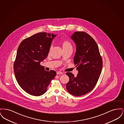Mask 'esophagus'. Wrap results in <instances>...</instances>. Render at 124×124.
Listing matches in <instances>:
<instances>
[{
	"label": "esophagus",
	"mask_w": 124,
	"mask_h": 124,
	"mask_svg": "<svg viewBox=\"0 0 124 124\" xmlns=\"http://www.w3.org/2000/svg\"><path fill=\"white\" fill-rule=\"evenodd\" d=\"M63 74V72H61V71H57V74L59 75V74Z\"/></svg>",
	"instance_id": "34e87169"
}]
</instances>
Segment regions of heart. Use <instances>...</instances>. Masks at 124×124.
Returning a JSON list of instances; mask_svg holds the SVG:
<instances>
[{
    "label": "heart",
    "mask_w": 124,
    "mask_h": 124,
    "mask_svg": "<svg viewBox=\"0 0 124 124\" xmlns=\"http://www.w3.org/2000/svg\"><path fill=\"white\" fill-rule=\"evenodd\" d=\"M62 47L64 51L68 50H72V45L71 42L67 39H65L61 41Z\"/></svg>",
    "instance_id": "b5f03b06"
}]
</instances>
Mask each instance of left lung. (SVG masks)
Segmentation results:
<instances>
[{
    "label": "left lung",
    "mask_w": 124,
    "mask_h": 124,
    "mask_svg": "<svg viewBox=\"0 0 124 124\" xmlns=\"http://www.w3.org/2000/svg\"><path fill=\"white\" fill-rule=\"evenodd\" d=\"M71 38L76 45L73 61L78 73L75 77L71 72H66L69 81L66 88L71 94L79 96L94 88L102 71L103 61L96 42L88 33L76 31Z\"/></svg>",
    "instance_id": "left-lung-1"
}]
</instances>
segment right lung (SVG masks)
I'll return each instance as SVG.
<instances>
[{
  "label": "right lung",
  "instance_id": "1",
  "mask_svg": "<svg viewBox=\"0 0 124 124\" xmlns=\"http://www.w3.org/2000/svg\"><path fill=\"white\" fill-rule=\"evenodd\" d=\"M56 35L42 32L24 39L18 47L13 69L19 86L30 94H44L56 75L53 70L44 69L40 62L46 59Z\"/></svg>",
  "mask_w": 124,
  "mask_h": 124
}]
</instances>
